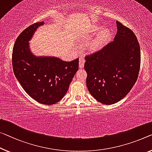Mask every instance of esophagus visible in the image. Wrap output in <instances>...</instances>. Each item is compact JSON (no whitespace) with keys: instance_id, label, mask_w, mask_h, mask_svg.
I'll return each mask as SVG.
<instances>
[{"instance_id":"1","label":"esophagus","mask_w":152,"mask_h":152,"mask_svg":"<svg viewBox=\"0 0 152 152\" xmlns=\"http://www.w3.org/2000/svg\"><path fill=\"white\" fill-rule=\"evenodd\" d=\"M85 58H84L83 56L80 57V58H79V68L80 69L83 68L84 65H85Z\"/></svg>"}]
</instances>
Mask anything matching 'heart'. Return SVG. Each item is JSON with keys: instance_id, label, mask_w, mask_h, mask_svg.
Instances as JSON below:
<instances>
[{"instance_id": "b5f03b06", "label": "heart", "mask_w": 152, "mask_h": 152, "mask_svg": "<svg viewBox=\"0 0 152 152\" xmlns=\"http://www.w3.org/2000/svg\"><path fill=\"white\" fill-rule=\"evenodd\" d=\"M90 35H96L89 44L91 50L98 51L103 48L109 42L112 36V32L109 28H104L100 24H95L89 28Z\"/></svg>"}]
</instances>
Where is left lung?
<instances>
[{"instance_id":"8db88e82","label":"left lung","mask_w":152,"mask_h":152,"mask_svg":"<svg viewBox=\"0 0 152 152\" xmlns=\"http://www.w3.org/2000/svg\"><path fill=\"white\" fill-rule=\"evenodd\" d=\"M114 41L85 57L87 89L104 104L123 99L137 80L141 65V50L134 33L117 21Z\"/></svg>"}]
</instances>
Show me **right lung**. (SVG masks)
<instances>
[{
    "label": "right lung",
    "mask_w": 152,
    "mask_h": 152,
    "mask_svg": "<svg viewBox=\"0 0 152 152\" xmlns=\"http://www.w3.org/2000/svg\"><path fill=\"white\" fill-rule=\"evenodd\" d=\"M44 21L37 22L18 36L13 48V72L26 94L42 104L52 105L61 99L78 69L79 59L64 61L50 56H37L29 41Z\"/></svg>",
    "instance_id": "add662e5"
}]
</instances>
